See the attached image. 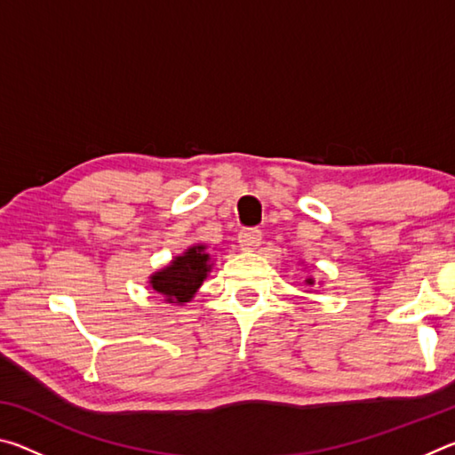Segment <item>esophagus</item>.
I'll list each match as a JSON object with an SVG mask.
<instances>
[{
    "mask_svg": "<svg viewBox=\"0 0 455 455\" xmlns=\"http://www.w3.org/2000/svg\"><path fill=\"white\" fill-rule=\"evenodd\" d=\"M260 241H263V233H260L259 228H243L241 233H238V244H241L244 251L257 249Z\"/></svg>",
    "mask_w": 455,
    "mask_h": 455,
    "instance_id": "obj_1",
    "label": "esophagus"
}]
</instances>
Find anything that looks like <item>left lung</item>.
<instances>
[{"label": "left lung", "instance_id": "8db88e82", "mask_svg": "<svg viewBox=\"0 0 455 455\" xmlns=\"http://www.w3.org/2000/svg\"><path fill=\"white\" fill-rule=\"evenodd\" d=\"M305 283H307V284H313V283H315V281H313V279H307V281H305Z\"/></svg>", "mask_w": 455, "mask_h": 455}]
</instances>
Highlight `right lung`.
I'll use <instances>...</instances> for the list:
<instances>
[{
    "label": "right lung",
    "mask_w": 455,
    "mask_h": 455,
    "mask_svg": "<svg viewBox=\"0 0 455 455\" xmlns=\"http://www.w3.org/2000/svg\"><path fill=\"white\" fill-rule=\"evenodd\" d=\"M211 273V255L204 244H195L176 257L171 265L150 276V287L168 303H188Z\"/></svg>",
    "instance_id": "add662e5"
}]
</instances>
